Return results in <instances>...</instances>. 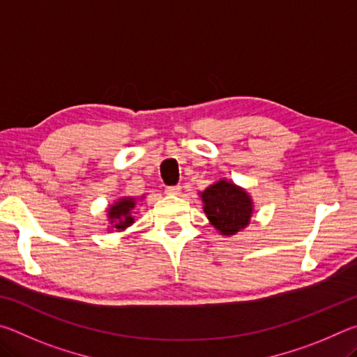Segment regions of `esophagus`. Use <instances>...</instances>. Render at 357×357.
<instances>
[{
    "label": "esophagus",
    "mask_w": 357,
    "mask_h": 357,
    "mask_svg": "<svg viewBox=\"0 0 357 357\" xmlns=\"http://www.w3.org/2000/svg\"><path fill=\"white\" fill-rule=\"evenodd\" d=\"M179 192H181L179 185H167L165 187V193H168V195H178Z\"/></svg>",
    "instance_id": "1"
}]
</instances>
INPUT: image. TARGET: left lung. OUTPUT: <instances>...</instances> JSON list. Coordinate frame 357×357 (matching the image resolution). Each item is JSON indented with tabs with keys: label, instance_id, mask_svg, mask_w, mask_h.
<instances>
[{
	"label": "left lung",
	"instance_id": "1",
	"mask_svg": "<svg viewBox=\"0 0 357 357\" xmlns=\"http://www.w3.org/2000/svg\"><path fill=\"white\" fill-rule=\"evenodd\" d=\"M202 200L209 222L222 234L229 236L249 225L252 202L241 187L227 181H219L202 193Z\"/></svg>",
	"mask_w": 357,
	"mask_h": 357
}]
</instances>
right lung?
<instances>
[{"mask_svg":"<svg viewBox=\"0 0 357 357\" xmlns=\"http://www.w3.org/2000/svg\"><path fill=\"white\" fill-rule=\"evenodd\" d=\"M134 209H135V200L134 198H123L113 206L108 208V219L113 228L124 229L134 223Z\"/></svg>","mask_w":357,"mask_h":357,"instance_id":"1","label":"right lung"}]
</instances>
